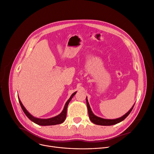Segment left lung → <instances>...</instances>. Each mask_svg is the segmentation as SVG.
Returning <instances> with one entry per match:
<instances>
[{
    "mask_svg": "<svg viewBox=\"0 0 154 154\" xmlns=\"http://www.w3.org/2000/svg\"><path fill=\"white\" fill-rule=\"evenodd\" d=\"M86 102H87V109H88V116H89L91 121L94 124H95L96 125H115L120 122H122V120H124L129 114H130V113L132 110L133 107L135 105L134 104L133 107L122 117H121L118 119H102V118L96 116L93 114V112L91 109L90 105H89V103H88L87 97H86Z\"/></svg>",
    "mask_w": 154,
    "mask_h": 154,
    "instance_id": "8db88e82",
    "label": "left lung"
}]
</instances>
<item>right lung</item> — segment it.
<instances>
[{"mask_svg": "<svg viewBox=\"0 0 154 154\" xmlns=\"http://www.w3.org/2000/svg\"><path fill=\"white\" fill-rule=\"evenodd\" d=\"M77 92H75L74 93H73L72 94V95L70 96V97L69 98V99L67 101V102L66 103V105H65L64 108L62 110V112L60 113V114L58 116H57L55 117H54L52 118H50V119H38L36 117H34L32 116L30 113L26 109V108L23 107V104L22 103L20 100L19 98V101L20 103V106L22 107V110L23 111V112L25 113V114L26 115V116L31 120L32 122L39 125H57V124H62L64 122L65 119L66 118L67 116V106L70 102V101L71 100V99H72L74 95L76 94Z\"/></svg>", "mask_w": 154, "mask_h": 154, "instance_id": "add662e5", "label": "right lung"}]
</instances>
